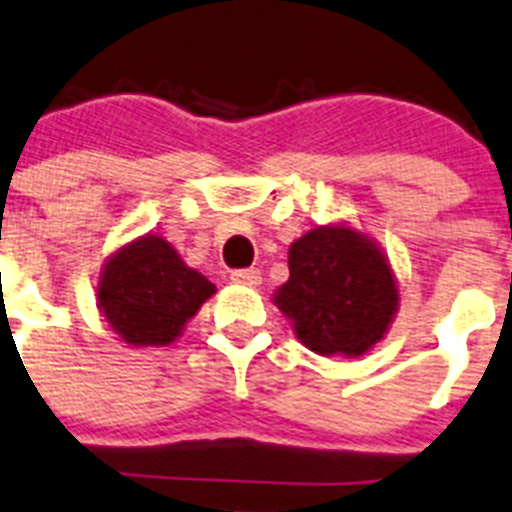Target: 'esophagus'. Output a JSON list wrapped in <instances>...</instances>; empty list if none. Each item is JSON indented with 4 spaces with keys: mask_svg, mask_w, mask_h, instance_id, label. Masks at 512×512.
I'll return each instance as SVG.
<instances>
[{
    "mask_svg": "<svg viewBox=\"0 0 512 512\" xmlns=\"http://www.w3.org/2000/svg\"><path fill=\"white\" fill-rule=\"evenodd\" d=\"M235 285H243V287H259L261 285V272L259 269H235L230 274Z\"/></svg>",
    "mask_w": 512,
    "mask_h": 512,
    "instance_id": "1",
    "label": "esophagus"
}]
</instances>
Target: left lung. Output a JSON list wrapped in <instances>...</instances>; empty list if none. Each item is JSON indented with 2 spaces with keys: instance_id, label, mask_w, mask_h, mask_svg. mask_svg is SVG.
<instances>
[{
  "instance_id": "8db88e82",
  "label": "left lung",
  "mask_w": 512,
  "mask_h": 512,
  "mask_svg": "<svg viewBox=\"0 0 512 512\" xmlns=\"http://www.w3.org/2000/svg\"><path fill=\"white\" fill-rule=\"evenodd\" d=\"M287 261L290 279L272 300L310 352L360 357L388 334L399 285L370 235L347 222L318 225L292 243Z\"/></svg>"
}]
</instances>
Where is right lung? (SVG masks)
Here are the masks:
<instances>
[{
  "mask_svg": "<svg viewBox=\"0 0 512 512\" xmlns=\"http://www.w3.org/2000/svg\"><path fill=\"white\" fill-rule=\"evenodd\" d=\"M217 287L178 256L160 235H142L106 259L98 308L111 331L131 347H168Z\"/></svg>",
  "mask_w": 512,
  "mask_h": 512,
  "instance_id": "right-lung-1",
  "label": "right lung"
}]
</instances>
